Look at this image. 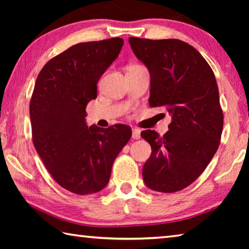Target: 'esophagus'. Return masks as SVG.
I'll list each match as a JSON object with an SVG mask.
<instances>
[{
	"label": "esophagus",
	"instance_id": "1",
	"mask_svg": "<svg viewBox=\"0 0 249 249\" xmlns=\"http://www.w3.org/2000/svg\"><path fill=\"white\" fill-rule=\"evenodd\" d=\"M140 134H141L140 129H138V128L133 129V138L134 139H140Z\"/></svg>",
	"mask_w": 249,
	"mask_h": 249
}]
</instances>
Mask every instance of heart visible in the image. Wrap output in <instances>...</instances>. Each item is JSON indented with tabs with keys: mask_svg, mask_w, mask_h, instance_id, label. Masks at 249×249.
Returning a JSON list of instances; mask_svg holds the SVG:
<instances>
[{
	"mask_svg": "<svg viewBox=\"0 0 249 249\" xmlns=\"http://www.w3.org/2000/svg\"><path fill=\"white\" fill-rule=\"evenodd\" d=\"M131 66H138V65H131Z\"/></svg>",
	"mask_w": 249,
	"mask_h": 249,
	"instance_id": "heart-1",
	"label": "heart"
}]
</instances>
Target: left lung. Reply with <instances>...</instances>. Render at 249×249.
I'll return each mask as SVG.
<instances>
[{
	"mask_svg": "<svg viewBox=\"0 0 249 249\" xmlns=\"http://www.w3.org/2000/svg\"><path fill=\"white\" fill-rule=\"evenodd\" d=\"M137 59L150 72L151 107L165 106L169 130L141 133L152 147L142 169L145 185L176 193L198 178L220 143L224 115L212 68L193 46L178 39L129 37Z\"/></svg>",
	"mask_w": 249,
	"mask_h": 249,
	"instance_id": "left-lung-1",
	"label": "left lung"
}]
</instances>
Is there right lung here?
I'll return each mask as SVG.
<instances>
[{
  "label": "right lung",
  "instance_id": "obj_1",
  "mask_svg": "<svg viewBox=\"0 0 249 249\" xmlns=\"http://www.w3.org/2000/svg\"><path fill=\"white\" fill-rule=\"evenodd\" d=\"M120 37L71 46L51 59L36 79L30 103L35 149L54 181L77 195H91L109 182L113 161L131 137L116 124L88 126L86 107L97 83L119 56Z\"/></svg>",
  "mask_w": 249,
  "mask_h": 249
}]
</instances>
